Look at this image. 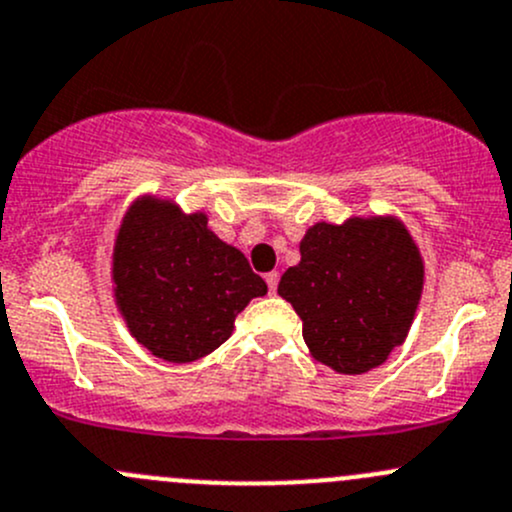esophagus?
Returning a JSON list of instances; mask_svg holds the SVG:
<instances>
[{
    "instance_id": "34e87169",
    "label": "esophagus",
    "mask_w": 512,
    "mask_h": 512,
    "mask_svg": "<svg viewBox=\"0 0 512 512\" xmlns=\"http://www.w3.org/2000/svg\"><path fill=\"white\" fill-rule=\"evenodd\" d=\"M265 282H267V287H270V292L275 294L277 292V282H280V272H267Z\"/></svg>"
}]
</instances>
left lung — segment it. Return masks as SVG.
<instances>
[{
    "mask_svg": "<svg viewBox=\"0 0 512 512\" xmlns=\"http://www.w3.org/2000/svg\"><path fill=\"white\" fill-rule=\"evenodd\" d=\"M297 267L280 292L302 319L317 361L339 374H364L401 347L421 299L423 265L399 220H349L309 227Z\"/></svg>",
    "mask_w": 512,
    "mask_h": 512,
    "instance_id": "left-lung-1",
    "label": "left lung"
}]
</instances>
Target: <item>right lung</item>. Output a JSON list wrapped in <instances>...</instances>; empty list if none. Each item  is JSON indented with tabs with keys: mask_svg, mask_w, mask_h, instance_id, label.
I'll use <instances>...</instances> for the list:
<instances>
[{
	"mask_svg": "<svg viewBox=\"0 0 512 512\" xmlns=\"http://www.w3.org/2000/svg\"><path fill=\"white\" fill-rule=\"evenodd\" d=\"M116 299L133 337L165 361H195L230 337L235 317L267 292L240 250L203 213L138 200L113 252Z\"/></svg>",
	"mask_w": 512,
	"mask_h": 512,
	"instance_id": "obj_1",
	"label": "right lung"
}]
</instances>
